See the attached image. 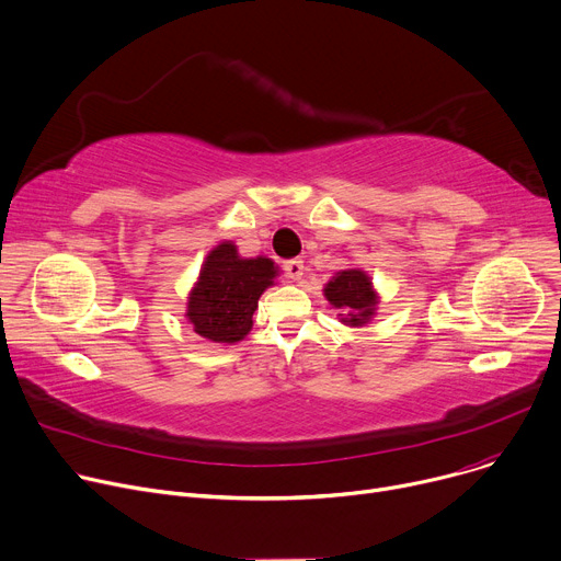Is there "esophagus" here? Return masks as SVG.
I'll use <instances>...</instances> for the list:
<instances>
[{"label":"esophagus","instance_id":"1","mask_svg":"<svg viewBox=\"0 0 561 561\" xmlns=\"http://www.w3.org/2000/svg\"><path fill=\"white\" fill-rule=\"evenodd\" d=\"M284 273L288 279H300L305 275V261L302 259H290L284 264Z\"/></svg>","mask_w":561,"mask_h":561}]
</instances>
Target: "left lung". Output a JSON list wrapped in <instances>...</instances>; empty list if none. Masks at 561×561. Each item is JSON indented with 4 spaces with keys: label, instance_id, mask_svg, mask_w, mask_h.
Returning <instances> with one entry per match:
<instances>
[{
    "label": "left lung",
    "instance_id": "1",
    "mask_svg": "<svg viewBox=\"0 0 561 561\" xmlns=\"http://www.w3.org/2000/svg\"><path fill=\"white\" fill-rule=\"evenodd\" d=\"M324 297L333 309H339L341 322L350 327H363L377 313L379 295L371 288V279L360 268H347L335 273L324 286Z\"/></svg>",
    "mask_w": 561,
    "mask_h": 561
}]
</instances>
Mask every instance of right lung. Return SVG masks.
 Listing matches in <instances>:
<instances>
[{"label": "right lung", "instance_id": "add662e5", "mask_svg": "<svg viewBox=\"0 0 561 561\" xmlns=\"http://www.w3.org/2000/svg\"><path fill=\"white\" fill-rule=\"evenodd\" d=\"M277 273L273 259H245L232 241H222L203 261L184 316L203 339L234 345L250 333L259 297Z\"/></svg>", "mask_w": 561, "mask_h": 561}]
</instances>
